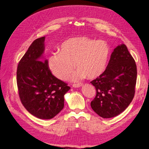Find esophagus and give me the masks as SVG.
I'll return each mask as SVG.
<instances>
[{"label": "esophagus", "mask_w": 149, "mask_h": 149, "mask_svg": "<svg viewBox=\"0 0 149 149\" xmlns=\"http://www.w3.org/2000/svg\"><path fill=\"white\" fill-rule=\"evenodd\" d=\"M83 85L82 83H75L73 84V86L74 88H79L80 86H81Z\"/></svg>", "instance_id": "obj_1"}]
</instances>
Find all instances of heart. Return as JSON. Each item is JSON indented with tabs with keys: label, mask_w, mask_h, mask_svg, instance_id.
Returning a JSON list of instances; mask_svg holds the SVG:
<instances>
[{
	"label": "heart",
	"mask_w": 149,
	"mask_h": 149,
	"mask_svg": "<svg viewBox=\"0 0 149 149\" xmlns=\"http://www.w3.org/2000/svg\"><path fill=\"white\" fill-rule=\"evenodd\" d=\"M110 54V47L104 41H96L86 36L73 38L64 42L59 52L52 53L48 66L56 77L66 79L73 70L78 71L74 78L93 79L105 71Z\"/></svg>",
	"instance_id": "heart-1"
}]
</instances>
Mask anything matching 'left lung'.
<instances>
[{
    "label": "left lung",
    "instance_id": "obj_1",
    "mask_svg": "<svg viewBox=\"0 0 149 149\" xmlns=\"http://www.w3.org/2000/svg\"><path fill=\"white\" fill-rule=\"evenodd\" d=\"M136 65L127 46L115 48L104 73L91 81L96 95L91 102L96 113L104 118L114 117L126 109L135 95Z\"/></svg>",
    "mask_w": 149,
    "mask_h": 149
}]
</instances>
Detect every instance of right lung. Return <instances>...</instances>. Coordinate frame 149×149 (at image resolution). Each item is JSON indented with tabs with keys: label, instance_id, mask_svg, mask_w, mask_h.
<instances>
[{
	"label": "right lung",
	"instance_id": "right-lung-1",
	"mask_svg": "<svg viewBox=\"0 0 149 149\" xmlns=\"http://www.w3.org/2000/svg\"><path fill=\"white\" fill-rule=\"evenodd\" d=\"M45 37L34 40L20 60L17 84L20 100L31 114L51 119L64 108V95L70 90L67 83L56 78L43 59Z\"/></svg>",
	"mask_w": 149,
	"mask_h": 149
}]
</instances>
